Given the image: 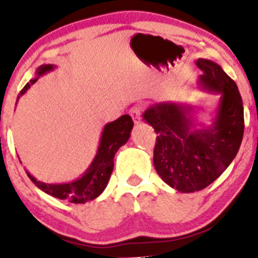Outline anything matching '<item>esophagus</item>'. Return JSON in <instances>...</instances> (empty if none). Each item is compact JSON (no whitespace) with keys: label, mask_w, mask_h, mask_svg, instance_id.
I'll return each mask as SVG.
<instances>
[{"label":"esophagus","mask_w":258,"mask_h":258,"mask_svg":"<svg viewBox=\"0 0 258 258\" xmlns=\"http://www.w3.org/2000/svg\"><path fill=\"white\" fill-rule=\"evenodd\" d=\"M141 112H142V108L140 106H134V107L130 110V116L132 117L134 119L135 124H139L141 122Z\"/></svg>","instance_id":"esophagus-1"}]
</instances>
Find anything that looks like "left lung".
Returning a JSON list of instances; mask_svg holds the SVG:
<instances>
[{
    "mask_svg": "<svg viewBox=\"0 0 258 258\" xmlns=\"http://www.w3.org/2000/svg\"><path fill=\"white\" fill-rule=\"evenodd\" d=\"M202 90L220 95L211 126L197 127L184 103L160 102L144 119L157 134L153 165L160 177L179 192L201 191L220 177L237 155L243 137V103L236 82L220 64L199 58Z\"/></svg>",
    "mask_w": 258,
    "mask_h": 258,
    "instance_id": "obj_1",
    "label": "left lung"
}]
</instances>
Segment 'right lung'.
<instances>
[{
	"instance_id": "right-lung-1",
	"label": "right lung",
	"mask_w": 258,
	"mask_h": 258,
	"mask_svg": "<svg viewBox=\"0 0 258 258\" xmlns=\"http://www.w3.org/2000/svg\"><path fill=\"white\" fill-rule=\"evenodd\" d=\"M54 67L56 66L53 64H42L38 67L36 71V77L30 80V82L23 87L20 96L23 95L41 76L52 71ZM20 96L17 97V101ZM132 128H134V121L128 114H123L116 121L106 124L101 135L100 145L95 158L83 175L75 181L67 183H45L37 181L30 172H27V176L38 188L56 199L67 200L72 204H85L91 200L97 199L105 191L110 181L111 173L113 171L114 155L121 146L128 141Z\"/></svg>"
}]
</instances>
